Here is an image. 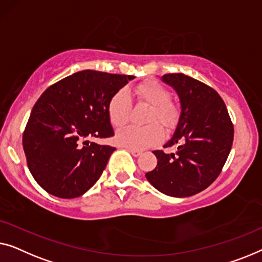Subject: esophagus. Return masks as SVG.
Segmentation results:
<instances>
[{"label": "esophagus", "mask_w": 262, "mask_h": 262, "mask_svg": "<svg viewBox=\"0 0 262 262\" xmlns=\"http://www.w3.org/2000/svg\"><path fill=\"white\" fill-rule=\"evenodd\" d=\"M129 152L133 154L134 157H139L140 154H141V150H138V149H129Z\"/></svg>", "instance_id": "34e87169"}]
</instances>
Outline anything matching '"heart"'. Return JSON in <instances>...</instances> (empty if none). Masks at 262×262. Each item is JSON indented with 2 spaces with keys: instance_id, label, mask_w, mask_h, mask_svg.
<instances>
[{
  "instance_id": "heart-1",
  "label": "heart",
  "mask_w": 262,
  "mask_h": 262,
  "mask_svg": "<svg viewBox=\"0 0 262 262\" xmlns=\"http://www.w3.org/2000/svg\"><path fill=\"white\" fill-rule=\"evenodd\" d=\"M136 96L141 103L150 105L146 126H126L116 133V142L132 149H142L159 143L164 138L163 126L168 130L174 129L180 119V108L171 99V91L156 79L142 80L136 85ZM132 109L130 96L127 89H120L110 98L108 116L114 127H121L129 119Z\"/></svg>"
}]
</instances>
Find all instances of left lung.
I'll return each instance as SVG.
<instances>
[{
  "instance_id": "8db88e82",
  "label": "left lung",
  "mask_w": 262,
  "mask_h": 262,
  "mask_svg": "<svg viewBox=\"0 0 262 262\" xmlns=\"http://www.w3.org/2000/svg\"><path fill=\"white\" fill-rule=\"evenodd\" d=\"M163 82L179 96L182 113L171 140L154 150L158 164L146 178L171 197H189L215 182L226 164L234 140V126L223 99L211 86L184 73H167Z\"/></svg>"
}]
</instances>
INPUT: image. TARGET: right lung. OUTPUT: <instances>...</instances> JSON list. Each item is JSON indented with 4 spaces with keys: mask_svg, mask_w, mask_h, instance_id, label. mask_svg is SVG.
<instances>
[{
    "mask_svg": "<svg viewBox=\"0 0 262 262\" xmlns=\"http://www.w3.org/2000/svg\"><path fill=\"white\" fill-rule=\"evenodd\" d=\"M134 78L84 70L52 84L40 96L22 145L33 178L46 192L76 198L99 179L116 148L86 139L114 136L109 101Z\"/></svg>",
    "mask_w": 262,
    "mask_h": 262,
    "instance_id": "right-lung-1",
    "label": "right lung"
}]
</instances>
